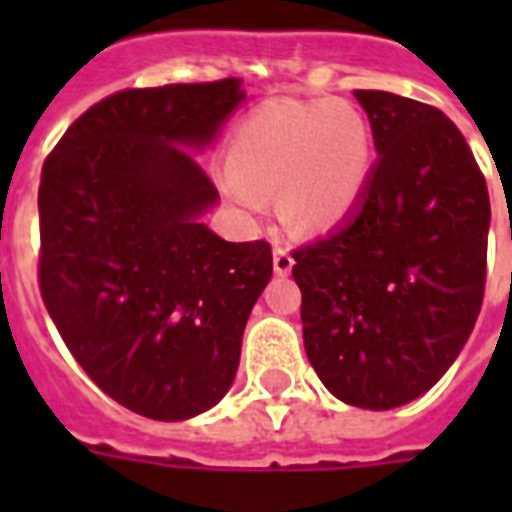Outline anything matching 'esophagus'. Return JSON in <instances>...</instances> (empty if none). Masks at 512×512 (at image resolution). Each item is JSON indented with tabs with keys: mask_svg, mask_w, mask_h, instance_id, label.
Wrapping results in <instances>:
<instances>
[{
	"mask_svg": "<svg viewBox=\"0 0 512 512\" xmlns=\"http://www.w3.org/2000/svg\"><path fill=\"white\" fill-rule=\"evenodd\" d=\"M292 265H295V257L289 255V249L276 244V249H273V271L279 273V276H287L292 271Z\"/></svg>",
	"mask_w": 512,
	"mask_h": 512,
	"instance_id": "1",
	"label": "esophagus"
}]
</instances>
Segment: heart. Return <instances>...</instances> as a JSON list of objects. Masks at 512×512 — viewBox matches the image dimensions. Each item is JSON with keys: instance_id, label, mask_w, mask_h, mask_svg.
Listing matches in <instances>:
<instances>
[{"instance_id": "b5f03b06", "label": "heart", "mask_w": 512, "mask_h": 512, "mask_svg": "<svg viewBox=\"0 0 512 512\" xmlns=\"http://www.w3.org/2000/svg\"><path fill=\"white\" fill-rule=\"evenodd\" d=\"M372 172L369 124L348 103H271L233 130L220 188L241 209H279L300 231H324L356 209Z\"/></svg>"}]
</instances>
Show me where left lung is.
Returning <instances> with one entry per match:
<instances>
[{
	"instance_id": "obj_1",
	"label": "left lung",
	"mask_w": 512,
	"mask_h": 512,
	"mask_svg": "<svg viewBox=\"0 0 512 512\" xmlns=\"http://www.w3.org/2000/svg\"><path fill=\"white\" fill-rule=\"evenodd\" d=\"M377 164L356 212L295 249L308 361L332 396L396 409L436 385L476 327L489 191L449 116L382 90L353 92Z\"/></svg>"
}]
</instances>
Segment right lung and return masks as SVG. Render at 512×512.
Returning a JSON list of instances; mask_svg holds the SVG:
<instances>
[{
  "mask_svg": "<svg viewBox=\"0 0 512 512\" xmlns=\"http://www.w3.org/2000/svg\"><path fill=\"white\" fill-rule=\"evenodd\" d=\"M244 100L239 79L108 95L66 130L39 183V292L90 380L130 412L177 422L228 393L268 241L199 217L215 183L191 154Z\"/></svg>",
  "mask_w": 512,
  "mask_h": 512,
  "instance_id": "add662e5",
  "label": "right lung"
}]
</instances>
